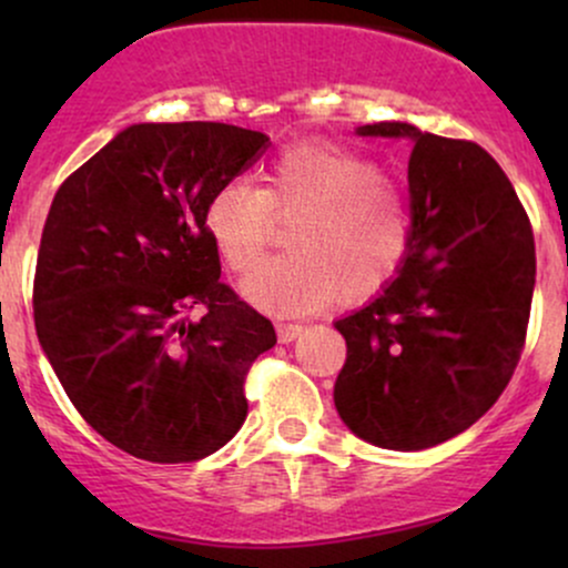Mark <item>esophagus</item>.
I'll list each match as a JSON object with an SVG mask.
<instances>
[{
    "label": "esophagus",
    "mask_w": 568,
    "mask_h": 568,
    "mask_svg": "<svg viewBox=\"0 0 568 568\" xmlns=\"http://www.w3.org/2000/svg\"><path fill=\"white\" fill-rule=\"evenodd\" d=\"M302 331H304L302 323H277V338L283 344H288L293 338L302 336Z\"/></svg>",
    "instance_id": "34e87169"
}]
</instances>
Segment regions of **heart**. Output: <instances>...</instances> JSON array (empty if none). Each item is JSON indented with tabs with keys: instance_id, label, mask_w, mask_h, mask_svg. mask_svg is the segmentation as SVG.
I'll return each instance as SVG.
<instances>
[{
	"instance_id": "1",
	"label": "heart",
	"mask_w": 568,
	"mask_h": 568,
	"mask_svg": "<svg viewBox=\"0 0 568 568\" xmlns=\"http://www.w3.org/2000/svg\"><path fill=\"white\" fill-rule=\"evenodd\" d=\"M302 217L293 257L271 260L243 280V293L272 315H306L338 291L366 298L400 272L410 247L403 192L379 162L336 143L285 149L264 168V189L230 181L211 194L205 226L234 272L263 255L276 219Z\"/></svg>"
}]
</instances>
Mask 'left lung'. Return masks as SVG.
Here are the masks:
<instances>
[{
  "label": "left lung",
  "instance_id": "1",
  "mask_svg": "<svg viewBox=\"0 0 568 568\" xmlns=\"http://www.w3.org/2000/svg\"><path fill=\"white\" fill-rule=\"evenodd\" d=\"M361 135L410 139V247L393 283L342 317L334 403L357 438L422 452L465 433L505 393L529 328L531 221L475 141L376 122Z\"/></svg>",
  "mask_w": 568,
  "mask_h": 568
}]
</instances>
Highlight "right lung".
<instances>
[{
    "mask_svg": "<svg viewBox=\"0 0 568 568\" xmlns=\"http://www.w3.org/2000/svg\"><path fill=\"white\" fill-rule=\"evenodd\" d=\"M266 146L224 122H146L58 186L37 253V336L82 419L130 456L197 462L243 427L247 371L277 334L221 283L205 207Z\"/></svg>",
    "mask_w": 568,
    "mask_h": 568,
    "instance_id": "1",
    "label": "right lung"
}]
</instances>
